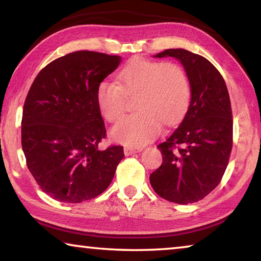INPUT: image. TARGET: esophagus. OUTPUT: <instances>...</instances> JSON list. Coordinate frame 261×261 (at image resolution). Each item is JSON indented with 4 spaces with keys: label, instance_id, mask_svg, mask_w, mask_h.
Instances as JSON below:
<instances>
[{
    "label": "esophagus",
    "instance_id": "1",
    "mask_svg": "<svg viewBox=\"0 0 261 261\" xmlns=\"http://www.w3.org/2000/svg\"><path fill=\"white\" fill-rule=\"evenodd\" d=\"M143 150V148H141V147H138V148H134V147H124V154L126 155V156H129V155H132V154H135V153H138V151H141Z\"/></svg>",
    "mask_w": 261,
    "mask_h": 261
}]
</instances>
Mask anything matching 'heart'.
I'll use <instances>...</instances> for the list:
<instances>
[{
    "instance_id": "heart-1",
    "label": "heart",
    "mask_w": 261,
    "mask_h": 261,
    "mask_svg": "<svg viewBox=\"0 0 261 261\" xmlns=\"http://www.w3.org/2000/svg\"><path fill=\"white\" fill-rule=\"evenodd\" d=\"M117 83L101 81L96 97L102 116L120 121L125 113V94H134L138 112L113 127L111 135L120 143L144 146L165 125L177 124L186 115L191 102V87L186 72L174 63L136 58L117 75Z\"/></svg>"
}]
</instances>
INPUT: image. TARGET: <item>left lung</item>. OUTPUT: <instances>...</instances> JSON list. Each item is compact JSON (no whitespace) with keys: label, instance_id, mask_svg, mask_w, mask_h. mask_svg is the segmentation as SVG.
Here are the masks:
<instances>
[{"label":"left lung","instance_id":"left-lung-1","mask_svg":"<svg viewBox=\"0 0 261 261\" xmlns=\"http://www.w3.org/2000/svg\"><path fill=\"white\" fill-rule=\"evenodd\" d=\"M155 57H173L182 64L192 98L182 122L158 146L163 162L149 181L164 200L188 204L210 194L228 164L233 146L228 90L219 70L204 57L184 49H168Z\"/></svg>","mask_w":261,"mask_h":261}]
</instances>
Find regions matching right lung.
Segmentation results:
<instances>
[{"instance_id":"right-lung-1","label":"right lung","mask_w":261,"mask_h":261,"mask_svg":"<svg viewBox=\"0 0 261 261\" xmlns=\"http://www.w3.org/2000/svg\"><path fill=\"white\" fill-rule=\"evenodd\" d=\"M121 59L72 52L46 65L27 93L21 120L27 168L57 201L81 203L100 195L124 158L122 146L99 148L106 127L96 97L98 84Z\"/></svg>"}]
</instances>
